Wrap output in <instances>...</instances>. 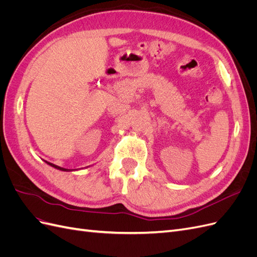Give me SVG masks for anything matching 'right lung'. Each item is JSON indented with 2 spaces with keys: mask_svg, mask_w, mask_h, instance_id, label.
<instances>
[{
  "mask_svg": "<svg viewBox=\"0 0 257 257\" xmlns=\"http://www.w3.org/2000/svg\"><path fill=\"white\" fill-rule=\"evenodd\" d=\"M45 162L47 163L48 165H50L51 167H54V168H57V169H59V170H62V172H72V170H75V169H67V168L60 167V166H58V165H54V164H52V163H49V162H47V161H45Z\"/></svg>",
  "mask_w": 257,
  "mask_h": 257,
  "instance_id": "add662e5",
  "label": "right lung"
}]
</instances>
